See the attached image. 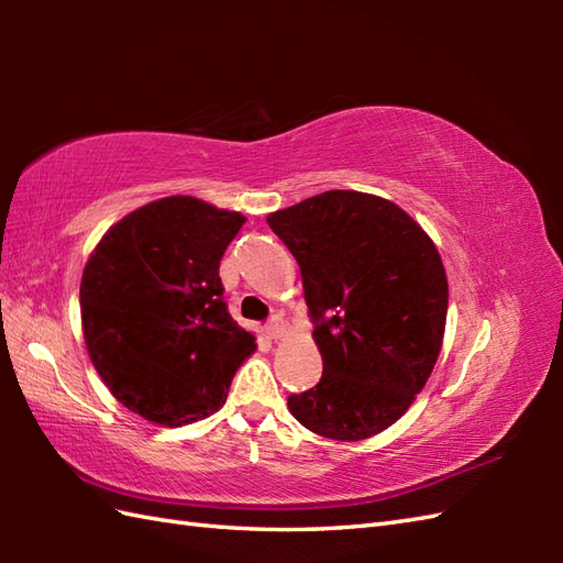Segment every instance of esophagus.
Masks as SVG:
<instances>
[{"mask_svg": "<svg viewBox=\"0 0 563 563\" xmlns=\"http://www.w3.org/2000/svg\"><path fill=\"white\" fill-rule=\"evenodd\" d=\"M266 336L268 339H280L283 336V319L280 317H271L266 324Z\"/></svg>", "mask_w": 563, "mask_h": 563, "instance_id": "34e87169", "label": "esophagus"}]
</instances>
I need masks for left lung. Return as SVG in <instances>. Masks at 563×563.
<instances>
[{
  "label": "left lung",
  "instance_id": "obj_1",
  "mask_svg": "<svg viewBox=\"0 0 563 563\" xmlns=\"http://www.w3.org/2000/svg\"><path fill=\"white\" fill-rule=\"evenodd\" d=\"M300 263L305 302L324 373L290 394L288 409L331 440L389 428L426 387L448 317V278L435 244L394 202L327 190L268 214Z\"/></svg>",
  "mask_w": 563,
  "mask_h": 563
}]
</instances>
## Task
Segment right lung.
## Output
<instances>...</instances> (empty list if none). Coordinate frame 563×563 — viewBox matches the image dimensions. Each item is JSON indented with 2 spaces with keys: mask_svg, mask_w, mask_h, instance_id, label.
Wrapping results in <instances>:
<instances>
[{
  "mask_svg": "<svg viewBox=\"0 0 563 563\" xmlns=\"http://www.w3.org/2000/svg\"><path fill=\"white\" fill-rule=\"evenodd\" d=\"M244 214L172 196L115 222L84 268V341L113 397L152 423L220 409L256 339L227 312L220 258Z\"/></svg>",
  "mask_w": 563,
  "mask_h": 563,
  "instance_id": "obj_1",
  "label": "right lung"
}]
</instances>
